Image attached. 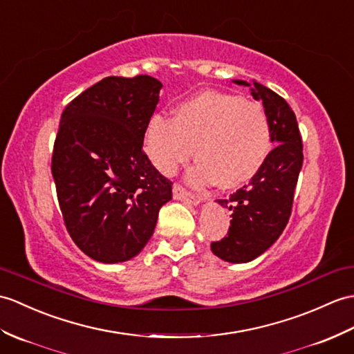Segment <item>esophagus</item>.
<instances>
[{
    "label": "esophagus",
    "mask_w": 354,
    "mask_h": 354,
    "mask_svg": "<svg viewBox=\"0 0 354 354\" xmlns=\"http://www.w3.org/2000/svg\"><path fill=\"white\" fill-rule=\"evenodd\" d=\"M174 199L183 201V202L190 203V205H199L202 202V197L188 193L185 188H183L180 185H175L174 187Z\"/></svg>",
    "instance_id": "obj_1"
}]
</instances>
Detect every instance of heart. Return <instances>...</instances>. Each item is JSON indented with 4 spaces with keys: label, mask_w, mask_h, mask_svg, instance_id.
<instances>
[{
    "label": "heart",
    "mask_w": 354,
    "mask_h": 354,
    "mask_svg": "<svg viewBox=\"0 0 354 354\" xmlns=\"http://www.w3.org/2000/svg\"><path fill=\"white\" fill-rule=\"evenodd\" d=\"M145 147L162 175H174L194 157L199 162L187 183L205 187L217 180L221 188L248 184L264 166L271 151L267 113L243 96L202 92L179 104L174 119L153 116L146 127Z\"/></svg>",
    "instance_id": "1"
}]
</instances>
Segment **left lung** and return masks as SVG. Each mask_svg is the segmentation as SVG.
Instances as JSON below:
<instances>
[{"label":"left lung","mask_w":354,"mask_h":354,"mask_svg":"<svg viewBox=\"0 0 354 354\" xmlns=\"http://www.w3.org/2000/svg\"><path fill=\"white\" fill-rule=\"evenodd\" d=\"M235 83L252 86V96L262 101L270 122L271 143L276 145L248 185L229 199L216 201L232 211V220L227 235L211 243V250L226 262L244 264L270 249L288 223L303 164V145L297 119L282 96L257 81L249 84L236 80Z\"/></svg>","instance_id":"obj_1"}]
</instances>
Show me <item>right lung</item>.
I'll use <instances>...</instances> for the list:
<instances>
[{"mask_svg":"<svg viewBox=\"0 0 354 354\" xmlns=\"http://www.w3.org/2000/svg\"><path fill=\"white\" fill-rule=\"evenodd\" d=\"M157 78L106 77L66 106L53 176L66 229L88 258L125 262L149 241L171 183L143 152Z\"/></svg>","mask_w":354,"mask_h":354,"instance_id":"add662e5","label":"right lung"}]
</instances>
